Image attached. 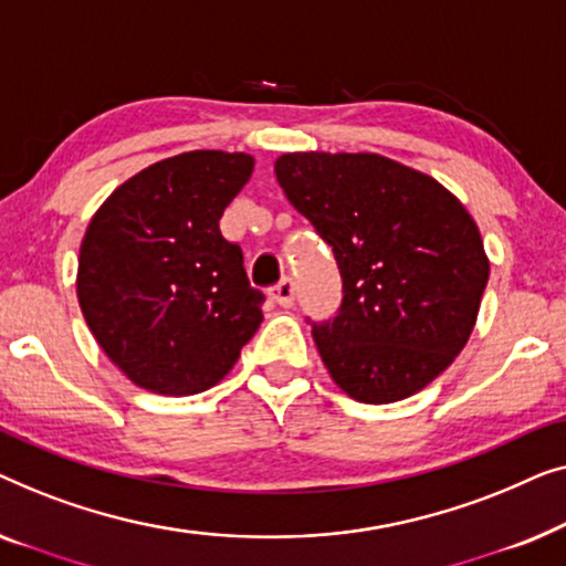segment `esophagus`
I'll use <instances>...</instances> for the list:
<instances>
[{"instance_id": "esophagus-1", "label": "esophagus", "mask_w": 566, "mask_h": 566, "mask_svg": "<svg viewBox=\"0 0 566 566\" xmlns=\"http://www.w3.org/2000/svg\"><path fill=\"white\" fill-rule=\"evenodd\" d=\"M272 300L282 307H292L294 305V282L282 280L280 284H276L272 290Z\"/></svg>"}]
</instances>
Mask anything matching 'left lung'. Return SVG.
I'll use <instances>...</instances> for the list:
<instances>
[{"label":"left lung","mask_w":566,"mask_h":566,"mask_svg":"<svg viewBox=\"0 0 566 566\" xmlns=\"http://www.w3.org/2000/svg\"><path fill=\"white\" fill-rule=\"evenodd\" d=\"M274 174L336 253L344 302L313 338L348 397L416 395L467 346L490 261L467 207L379 154H282Z\"/></svg>","instance_id":"left-lung-1"}]
</instances>
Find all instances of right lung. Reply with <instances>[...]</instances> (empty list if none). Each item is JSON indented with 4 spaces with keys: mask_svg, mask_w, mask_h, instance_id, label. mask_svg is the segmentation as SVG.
I'll return each instance as SVG.
<instances>
[{
    "mask_svg": "<svg viewBox=\"0 0 566 566\" xmlns=\"http://www.w3.org/2000/svg\"><path fill=\"white\" fill-rule=\"evenodd\" d=\"M253 156L189 150L115 189L86 228L76 297L102 352L133 385L185 397L218 385L253 338L264 292L220 218Z\"/></svg>",
    "mask_w": 566,
    "mask_h": 566,
    "instance_id": "1",
    "label": "right lung"
}]
</instances>
